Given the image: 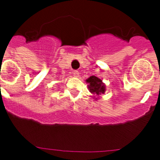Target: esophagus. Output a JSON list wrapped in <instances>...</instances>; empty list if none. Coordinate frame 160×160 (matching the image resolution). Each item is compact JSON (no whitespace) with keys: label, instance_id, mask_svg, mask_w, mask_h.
I'll use <instances>...</instances> for the list:
<instances>
[{"label":"esophagus","instance_id":"34e87169","mask_svg":"<svg viewBox=\"0 0 160 160\" xmlns=\"http://www.w3.org/2000/svg\"><path fill=\"white\" fill-rule=\"evenodd\" d=\"M73 74L74 77H78L79 76V72L78 70H73Z\"/></svg>","mask_w":160,"mask_h":160}]
</instances>
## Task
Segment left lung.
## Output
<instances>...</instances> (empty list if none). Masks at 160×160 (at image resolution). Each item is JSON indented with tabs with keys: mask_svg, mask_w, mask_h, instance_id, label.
<instances>
[{
	"mask_svg": "<svg viewBox=\"0 0 160 160\" xmlns=\"http://www.w3.org/2000/svg\"><path fill=\"white\" fill-rule=\"evenodd\" d=\"M89 83L88 88L90 92L92 93L94 95H99L105 92V86L102 82V80L95 76H91L87 80Z\"/></svg>",
	"mask_w": 160,
	"mask_h": 160,
	"instance_id": "obj_1",
	"label": "left lung"
}]
</instances>
